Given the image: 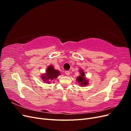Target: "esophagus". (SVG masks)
<instances>
[{
    "label": "esophagus",
    "mask_w": 131,
    "mask_h": 131,
    "mask_svg": "<svg viewBox=\"0 0 131 131\" xmlns=\"http://www.w3.org/2000/svg\"><path fill=\"white\" fill-rule=\"evenodd\" d=\"M65 74L68 76V75H70V72H69V71H65Z\"/></svg>",
    "instance_id": "obj_1"
}]
</instances>
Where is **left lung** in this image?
Segmentation results:
<instances>
[{"mask_svg":"<svg viewBox=\"0 0 131 131\" xmlns=\"http://www.w3.org/2000/svg\"><path fill=\"white\" fill-rule=\"evenodd\" d=\"M81 76L78 77L77 80L79 83H80V84L81 85V86H82L83 85L86 86L87 84H88V81L86 80H85V78H84V75H85L84 73H83V72H81Z\"/></svg>","mask_w":131,"mask_h":131,"instance_id":"1","label":"left lung"}]
</instances>
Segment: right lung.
I'll use <instances>...</instances> for the list:
<instances>
[{
	"label": "right lung",
	"instance_id": "right-lung-1",
	"mask_svg": "<svg viewBox=\"0 0 131 131\" xmlns=\"http://www.w3.org/2000/svg\"><path fill=\"white\" fill-rule=\"evenodd\" d=\"M59 74V71L55 70L53 66H50L47 68L46 74L42 75L41 78L43 81L49 84L50 80H52L54 78L56 79Z\"/></svg>",
	"mask_w": 131,
	"mask_h": 131
}]
</instances>
